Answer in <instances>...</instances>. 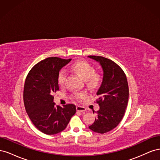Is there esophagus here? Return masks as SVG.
Returning <instances> with one entry per match:
<instances>
[{
  "mask_svg": "<svg viewBox=\"0 0 160 160\" xmlns=\"http://www.w3.org/2000/svg\"><path fill=\"white\" fill-rule=\"evenodd\" d=\"M76 109L77 111H79V112H81V113H84L85 111H86V108H84V107H82V106H77L76 107Z\"/></svg>",
  "mask_w": 160,
  "mask_h": 160,
  "instance_id": "esophagus-1",
  "label": "esophagus"
}]
</instances>
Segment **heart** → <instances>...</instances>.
<instances>
[{
    "label": "heart",
    "mask_w": 160,
    "mask_h": 160,
    "mask_svg": "<svg viewBox=\"0 0 160 160\" xmlns=\"http://www.w3.org/2000/svg\"><path fill=\"white\" fill-rule=\"evenodd\" d=\"M71 69L81 77L85 80L86 83L91 88H95L101 81V75L95 72L94 67L86 61H79L72 65ZM67 72L65 70H61L58 74V83L60 87H63L65 83ZM86 96L84 92H77L72 95V98L76 100L83 99Z\"/></svg>",
    "instance_id": "b5f03b06"
}]
</instances>
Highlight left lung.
Listing matches in <instances>:
<instances>
[{"instance_id": "obj_1", "label": "left lung", "mask_w": 160, "mask_h": 160, "mask_svg": "<svg viewBox=\"0 0 160 160\" xmlns=\"http://www.w3.org/2000/svg\"><path fill=\"white\" fill-rule=\"evenodd\" d=\"M99 62L103 71V81L97 92L99 110L95 122L89 128L96 133H105L113 129L122 121L126 109L129 88L127 77L115 62L101 56H88Z\"/></svg>"}]
</instances>
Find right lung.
<instances>
[{
    "mask_svg": "<svg viewBox=\"0 0 160 160\" xmlns=\"http://www.w3.org/2000/svg\"><path fill=\"white\" fill-rule=\"evenodd\" d=\"M71 61L49 57L34 66L24 86L23 99L27 113L34 125L41 132L54 135L63 131L76 113L73 104L55 106L53 93L59 91L58 74Z\"/></svg>",
    "mask_w": 160,
    "mask_h": 160,
    "instance_id": "obj_1",
    "label": "right lung"
}]
</instances>
